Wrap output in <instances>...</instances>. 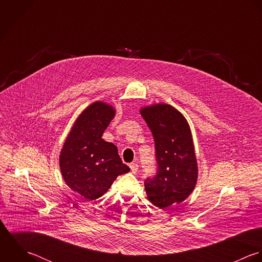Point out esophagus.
Here are the masks:
<instances>
[{
  "label": "esophagus",
  "instance_id": "34e87169",
  "mask_svg": "<svg viewBox=\"0 0 262 262\" xmlns=\"http://www.w3.org/2000/svg\"><path fill=\"white\" fill-rule=\"evenodd\" d=\"M129 167H130V170L133 173H137L138 172V169H139V165L137 163H132L129 164Z\"/></svg>",
  "mask_w": 262,
  "mask_h": 262
}]
</instances>
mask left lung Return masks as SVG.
I'll list each match as a JSON object with an SVG mask.
<instances>
[{
  "instance_id": "obj_1",
  "label": "left lung",
  "mask_w": 262,
  "mask_h": 262,
  "mask_svg": "<svg viewBox=\"0 0 262 262\" xmlns=\"http://www.w3.org/2000/svg\"><path fill=\"white\" fill-rule=\"evenodd\" d=\"M155 141L157 172L145 180L149 201L160 209L183 202L198 180V164L189 125L168 104L141 110Z\"/></svg>"
}]
</instances>
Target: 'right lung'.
Segmentation results:
<instances>
[{
	"mask_svg": "<svg viewBox=\"0 0 262 262\" xmlns=\"http://www.w3.org/2000/svg\"><path fill=\"white\" fill-rule=\"evenodd\" d=\"M114 114V109L103 102L87 107L60 152L59 166L67 185L89 201L102 196L117 176L130 170L122 163L116 146L102 139Z\"/></svg>",
	"mask_w": 262,
	"mask_h": 262,
	"instance_id": "obj_1",
	"label": "right lung"
}]
</instances>
